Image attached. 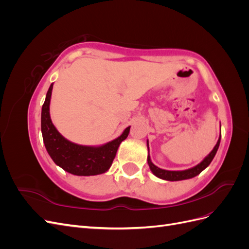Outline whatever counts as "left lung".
I'll return each instance as SVG.
<instances>
[{"label":"left lung","instance_id":"8db88e82","mask_svg":"<svg viewBox=\"0 0 249 249\" xmlns=\"http://www.w3.org/2000/svg\"><path fill=\"white\" fill-rule=\"evenodd\" d=\"M220 139H221V135H220L219 139H218L216 145L212 149V152H211L199 164H197L196 166H194L192 168L186 169V170H180V171H170V170L161 169L159 167H157L155 164H153V162L150 161V158L148 156L147 157V163L149 165V168L156 177L163 178V179H166V180H171V182H173V180L188 179V178L196 177L197 175H199V173L203 169H206L210 165V163L212 162V160L214 159V157L217 153V149H218V147H219V144H220Z\"/></svg>","mask_w":249,"mask_h":249}]
</instances>
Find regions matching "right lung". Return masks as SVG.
<instances>
[{
	"label": "right lung",
	"mask_w": 249,
	"mask_h": 249,
	"mask_svg": "<svg viewBox=\"0 0 249 249\" xmlns=\"http://www.w3.org/2000/svg\"><path fill=\"white\" fill-rule=\"evenodd\" d=\"M52 83L41 109V133L43 143L52 160L58 166L74 176H96L106 172L116 156L118 146L130 133L127 126L120 136L101 146H86L65 139L53 124L50 116Z\"/></svg>",
	"instance_id": "obj_1"
}]
</instances>
